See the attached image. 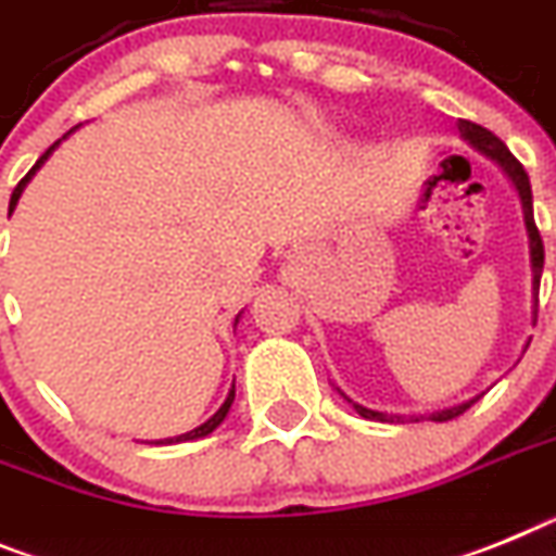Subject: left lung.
Returning a JSON list of instances; mask_svg holds the SVG:
<instances>
[{"label": "left lung", "mask_w": 556, "mask_h": 556, "mask_svg": "<svg viewBox=\"0 0 556 556\" xmlns=\"http://www.w3.org/2000/svg\"><path fill=\"white\" fill-rule=\"evenodd\" d=\"M458 131H462L464 140L472 146L476 151H481L483 156H490L492 163H497L501 168H504V174L509 177V182L515 185L517 197H520V207H523V225H526V236H529V261H531V320H538V292H540V275H543V239H540L538 232V225H534V207H531V185H529V174L523 170V165L517 163L515 156H511V151L506 149L504 142L497 140L492 131H486L483 126H478V123H469V121H462L458 123ZM343 393V391H340ZM345 396V393H343ZM483 396V393H481ZM481 396H472V400L462 402V405H453V407H441V410H433V414H416V416H400V414H382V410H371V407H363L357 405V402H351L349 396L345 400L354 405V410H357L363 419H374V421H421V419H430V421H450L455 419V416H462L467 407L476 405Z\"/></svg>", "instance_id": "8db88e82"}]
</instances>
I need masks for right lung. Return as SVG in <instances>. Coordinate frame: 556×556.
Segmentation results:
<instances>
[{
    "instance_id": "right-lung-1",
    "label": "right lung",
    "mask_w": 556,
    "mask_h": 556,
    "mask_svg": "<svg viewBox=\"0 0 556 556\" xmlns=\"http://www.w3.org/2000/svg\"><path fill=\"white\" fill-rule=\"evenodd\" d=\"M75 129H78V126H75ZM75 129H70V131H66V135L61 137V140H66V137L73 135ZM61 140H55V142H52L50 149H47L45 154L39 156V163L33 165V168L27 170V177L22 179V182L16 185V191H13V197H11V207H8V213H13V211H16L18 199H22V193H25L27 182H30V179L36 177V170H39L41 165H45L47 160H50V154H52V151L59 149V146H61ZM239 317H241V315H239ZM239 317H236V324H239ZM232 400H236V386H230V391H227V396H225V402H222V407H219V410H216V414L211 416V419L205 421V425L193 427V430H188V433H182V435H174V439H156V441H151V444H179V441H197V439H205V435H211L213 430H216V427H219L222 421H225V416L230 414V405H232Z\"/></svg>"
}]
</instances>
